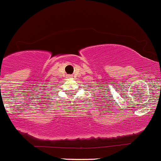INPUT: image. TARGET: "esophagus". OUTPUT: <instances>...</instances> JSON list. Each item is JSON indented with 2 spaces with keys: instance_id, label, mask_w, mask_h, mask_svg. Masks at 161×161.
I'll list each match as a JSON object with an SVG mask.
<instances>
[{
  "instance_id": "esophagus-1",
  "label": "esophagus",
  "mask_w": 161,
  "mask_h": 161,
  "mask_svg": "<svg viewBox=\"0 0 161 161\" xmlns=\"http://www.w3.org/2000/svg\"><path fill=\"white\" fill-rule=\"evenodd\" d=\"M69 77V78H72V77H72V76H71V75H70V76H69V77Z\"/></svg>"
}]
</instances>
